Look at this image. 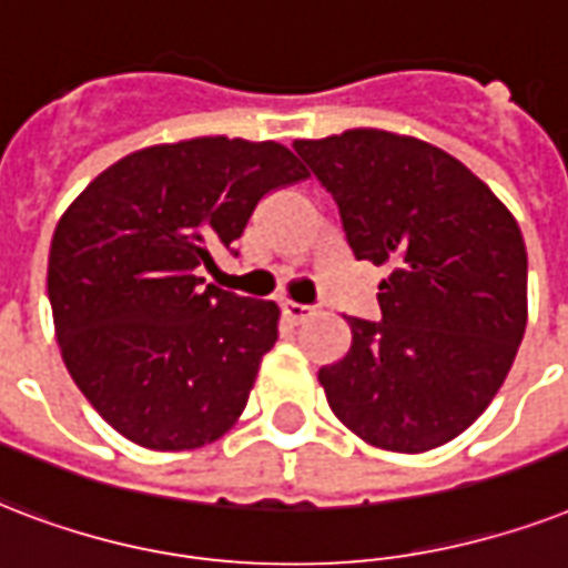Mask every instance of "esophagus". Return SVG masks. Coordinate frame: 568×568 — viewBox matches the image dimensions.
Here are the masks:
<instances>
[{
  "mask_svg": "<svg viewBox=\"0 0 568 568\" xmlns=\"http://www.w3.org/2000/svg\"><path fill=\"white\" fill-rule=\"evenodd\" d=\"M281 311H284V316H287L290 323H305L307 316L316 314V307L298 305V302H281Z\"/></svg>",
  "mask_w": 568,
  "mask_h": 568,
  "instance_id": "obj_1",
  "label": "esophagus"
}]
</instances>
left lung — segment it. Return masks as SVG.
Masks as SVG:
<instances>
[{
	"mask_svg": "<svg viewBox=\"0 0 568 568\" xmlns=\"http://www.w3.org/2000/svg\"><path fill=\"white\" fill-rule=\"evenodd\" d=\"M293 148L332 192L355 261L390 270L382 320L346 316L353 344L320 367L325 399L373 447H442L486 412L525 337L518 222L463 162L412 135L346 130Z\"/></svg>",
	"mask_w": 568,
	"mask_h": 568,
	"instance_id": "8db88e82",
	"label": "left lung"
}]
</instances>
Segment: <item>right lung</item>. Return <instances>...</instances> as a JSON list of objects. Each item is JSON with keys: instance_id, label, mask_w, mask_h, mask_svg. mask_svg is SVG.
Returning a JSON list of instances; mask_svg holds the SVG:
<instances>
[{"instance_id": "add662e5", "label": "right lung", "mask_w": 568, "mask_h": 568, "mask_svg": "<svg viewBox=\"0 0 568 568\" xmlns=\"http://www.w3.org/2000/svg\"><path fill=\"white\" fill-rule=\"evenodd\" d=\"M307 169L278 142L201 135L97 174L50 245L64 367L105 424L151 450H195L240 420L278 305L197 275L243 236L254 206ZM234 252V248H231Z\"/></svg>"}]
</instances>
